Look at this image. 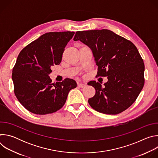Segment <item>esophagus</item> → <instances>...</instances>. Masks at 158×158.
I'll use <instances>...</instances> for the list:
<instances>
[{
    "label": "esophagus",
    "mask_w": 158,
    "mask_h": 158,
    "mask_svg": "<svg viewBox=\"0 0 158 158\" xmlns=\"http://www.w3.org/2000/svg\"><path fill=\"white\" fill-rule=\"evenodd\" d=\"M77 85H78L79 87H81V88H83V87H84L86 85H85V84H83V83H78V84H77Z\"/></svg>",
    "instance_id": "obj_1"
}]
</instances>
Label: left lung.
I'll return each mask as SVG.
<instances>
[{
  "label": "left lung",
  "instance_id": "8db88e82",
  "mask_svg": "<svg viewBox=\"0 0 158 158\" xmlns=\"http://www.w3.org/2000/svg\"><path fill=\"white\" fill-rule=\"evenodd\" d=\"M74 40L91 49L98 66L96 76L108 79L104 87L95 81L88 82L96 89L89 105L106 114H118L129 107L144 84V64L135 45L107 29L77 31Z\"/></svg>",
  "mask_w": 158,
  "mask_h": 158
}]
</instances>
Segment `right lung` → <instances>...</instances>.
Here are the masks:
<instances>
[{
    "label": "right lung",
    "mask_w": 158,
    "mask_h": 158,
    "mask_svg": "<svg viewBox=\"0 0 158 158\" xmlns=\"http://www.w3.org/2000/svg\"><path fill=\"white\" fill-rule=\"evenodd\" d=\"M74 32H51L42 35L19 53L12 70L14 93L20 103L35 114H51L65 104L76 81L66 78L52 83L49 74L60 64Z\"/></svg>",
    "instance_id": "add662e5"
}]
</instances>
